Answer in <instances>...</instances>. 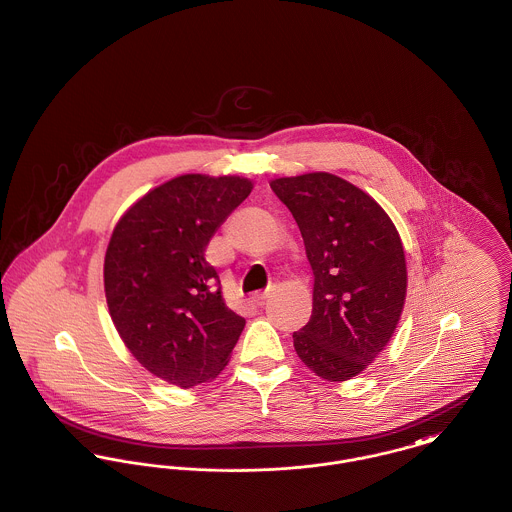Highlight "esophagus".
Here are the masks:
<instances>
[{
    "mask_svg": "<svg viewBox=\"0 0 512 512\" xmlns=\"http://www.w3.org/2000/svg\"><path fill=\"white\" fill-rule=\"evenodd\" d=\"M272 297V291H262V293H254L252 295V303L256 305V307H262L268 299Z\"/></svg>",
    "mask_w": 512,
    "mask_h": 512,
    "instance_id": "obj_1",
    "label": "esophagus"
}]
</instances>
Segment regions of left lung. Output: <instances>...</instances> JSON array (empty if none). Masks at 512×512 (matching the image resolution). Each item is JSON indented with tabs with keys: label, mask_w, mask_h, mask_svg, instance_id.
I'll return each instance as SVG.
<instances>
[{
	"label": "left lung",
	"mask_w": 512,
	"mask_h": 512,
	"mask_svg": "<svg viewBox=\"0 0 512 512\" xmlns=\"http://www.w3.org/2000/svg\"><path fill=\"white\" fill-rule=\"evenodd\" d=\"M313 268V315L293 346L326 381L364 372L391 340L407 295V262L389 215L366 191L328 174L276 178Z\"/></svg>",
	"instance_id": "left-lung-1"
}]
</instances>
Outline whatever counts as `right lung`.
Segmentation results:
<instances>
[{"mask_svg":"<svg viewBox=\"0 0 512 512\" xmlns=\"http://www.w3.org/2000/svg\"><path fill=\"white\" fill-rule=\"evenodd\" d=\"M238 176H178L115 225L103 264L109 315L142 368L189 389L229 364L244 319L223 299L205 248L250 195Z\"/></svg>","mask_w":512,"mask_h":512,"instance_id":"1","label":"right lung"}]
</instances>
